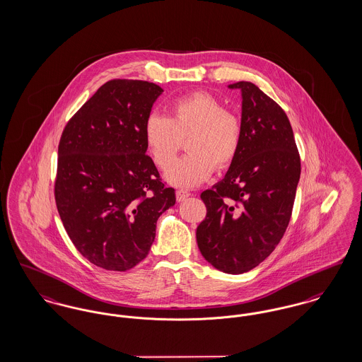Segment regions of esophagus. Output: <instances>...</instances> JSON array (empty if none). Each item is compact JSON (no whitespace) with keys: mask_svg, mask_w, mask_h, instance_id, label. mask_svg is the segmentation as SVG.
Here are the masks:
<instances>
[{"mask_svg":"<svg viewBox=\"0 0 362 362\" xmlns=\"http://www.w3.org/2000/svg\"><path fill=\"white\" fill-rule=\"evenodd\" d=\"M190 193L189 192H187V190H177L175 192V197H177V202H184L185 199H188L189 197Z\"/></svg>","mask_w":362,"mask_h":362,"instance_id":"esophagus-1","label":"esophagus"}]
</instances>
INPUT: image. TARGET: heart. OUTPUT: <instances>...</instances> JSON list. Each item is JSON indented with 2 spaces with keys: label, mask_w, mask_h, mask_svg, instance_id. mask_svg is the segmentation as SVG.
<instances>
[{
  "label": "heart",
  "mask_w": 362,
  "mask_h": 362,
  "mask_svg": "<svg viewBox=\"0 0 362 362\" xmlns=\"http://www.w3.org/2000/svg\"><path fill=\"white\" fill-rule=\"evenodd\" d=\"M168 117L153 113L144 122V141L159 169H166L189 137L191 153L176 161L165 173L174 187L194 188L207 181L214 169L222 170L233 163L241 147L243 125L237 115L209 93L197 91L174 99Z\"/></svg>",
  "instance_id": "heart-1"
}]
</instances>
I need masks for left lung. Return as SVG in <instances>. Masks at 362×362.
<instances>
[{
	"mask_svg": "<svg viewBox=\"0 0 362 362\" xmlns=\"http://www.w3.org/2000/svg\"><path fill=\"white\" fill-rule=\"evenodd\" d=\"M228 88L243 98L241 147L223 180L202 193L207 216L196 240L211 266L237 275L259 266L282 240L301 162L282 107L253 83Z\"/></svg>",
	"mask_w": 362,
	"mask_h": 362,
	"instance_id": "obj_1",
	"label": "left lung"
}]
</instances>
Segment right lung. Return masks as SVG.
<instances>
[{"label": "right lung", "instance_id": "add662e5", "mask_svg": "<svg viewBox=\"0 0 362 362\" xmlns=\"http://www.w3.org/2000/svg\"><path fill=\"white\" fill-rule=\"evenodd\" d=\"M163 90L141 80H110L66 124L58 146V214L93 264L128 271L148 255L158 218L175 192L146 155L144 122Z\"/></svg>", "mask_w": 362, "mask_h": 362}]
</instances>
